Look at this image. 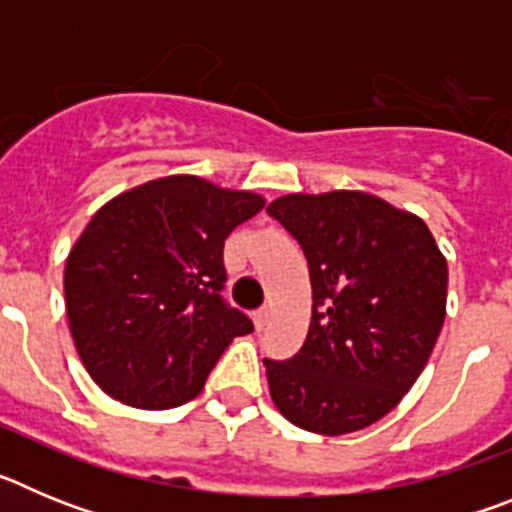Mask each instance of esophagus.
I'll list each match as a JSON object with an SVG mask.
<instances>
[{
  "label": "esophagus",
  "mask_w": 512,
  "mask_h": 512,
  "mask_svg": "<svg viewBox=\"0 0 512 512\" xmlns=\"http://www.w3.org/2000/svg\"><path fill=\"white\" fill-rule=\"evenodd\" d=\"M269 307H261V310H256L253 312V323H256V328L259 330H264L266 328V323H269Z\"/></svg>",
  "instance_id": "esophagus-1"
}]
</instances>
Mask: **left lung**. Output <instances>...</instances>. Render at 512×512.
Segmentation results:
<instances>
[{"label":"left lung","mask_w":512,"mask_h":512,"mask_svg":"<svg viewBox=\"0 0 512 512\" xmlns=\"http://www.w3.org/2000/svg\"><path fill=\"white\" fill-rule=\"evenodd\" d=\"M302 246L312 318L292 359H264L279 413L323 436L377 423L415 384L446 318L449 266L420 217L366 192L266 207Z\"/></svg>","instance_id":"8db88e82"}]
</instances>
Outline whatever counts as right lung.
<instances>
[{
	"label": "right lung",
	"mask_w": 512,
	"mask_h": 512,
	"mask_svg": "<svg viewBox=\"0 0 512 512\" xmlns=\"http://www.w3.org/2000/svg\"><path fill=\"white\" fill-rule=\"evenodd\" d=\"M200 176H164L94 212L63 271L66 315L89 377L130 408L202 392L246 312L223 300L225 238L264 207Z\"/></svg>",
	"instance_id": "add662e5"
}]
</instances>
